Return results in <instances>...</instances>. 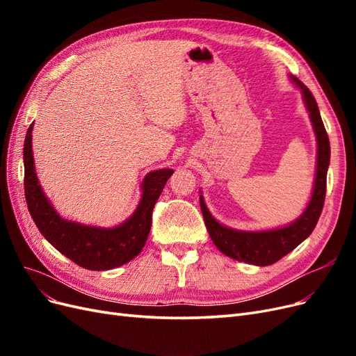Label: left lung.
<instances>
[{"mask_svg":"<svg viewBox=\"0 0 356 356\" xmlns=\"http://www.w3.org/2000/svg\"><path fill=\"white\" fill-rule=\"evenodd\" d=\"M293 80L303 90L305 102L318 139L315 188L303 215L297 221L282 229L268 232H238L224 227L218 221H215L209 213L207 204H204L203 197L200 196L202 213L212 242L217 245L222 254L232 257L238 261H245L255 266H270L279 261L314 232L321 217L322 208H324L327 193V170L330 165V139L325 126L322 123L314 95H312V92L300 80Z\"/></svg>","mask_w":356,"mask_h":356,"instance_id":"left-lung-1","label":"left lung"}]
</instances>
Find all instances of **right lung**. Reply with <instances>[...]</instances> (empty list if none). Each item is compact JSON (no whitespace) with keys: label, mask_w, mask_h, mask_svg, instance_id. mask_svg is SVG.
Wrapping results in <instances>:
<instances>
[{"label":"right lung","mask_w":356,"mask_h":356,"mask_svg":"<svg viewBox=\"0 0 356 356\" xmlns=\"http://www.w3.org/2000/svg\"><path fill=\"white\" fill-rule=\"evenodd\" d=\"M32 124L25 136L24 186L29 213L41 234L59 252L88 270H110L134 260L147 242L152 229L153 208L174 170L149 172L143 182V199L136 211L118 227L98 229L62 220L38 186L32 156Z\"/></svg>","instance_id":"1"}]
</instances>
